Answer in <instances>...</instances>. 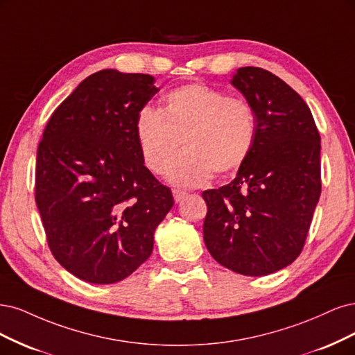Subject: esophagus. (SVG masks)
<instances>
[{
	"mask_svg": "<svg viewBox=\"0 0 355 355\" xmlns=\"http://www.w3.org/2000/svg\"><path fill=\"white\" fill-rule=\"evenodd\" d=\"M173 194H174V200H175L177 203L181 202L182 199L187 198V193H186V191H181V190H174Z\"/></svg>",
	"mask_w": 355,
	"mask_h": 355,
	"instance_id": "1",
	"label": "esophagus"
}]
</instances>
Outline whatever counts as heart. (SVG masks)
<instances>
[{
  "mask_svg": "<svg viewBox=\"0 0 355 355\" xmlns=\"http://www.w3.org/2000/svg\"><path fill=\"white\" fill-rule=\"evenodd\" d=\"M135 139L144 165L155 174L164 173L182 142L187 152L166 177L173 184L193 187L212 173L228 174L246 162L257 140V118L248 101L189 84L169 91L161 110H140Z\"/></svg>",
  "mask_w": 355,
  "mask_h": 355,
  "instance_id": "heart-1",
  "label": "heart"
}]
</instances>
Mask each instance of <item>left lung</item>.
<instances>
[{
    "label": "left lung",
    "mask_w": 355,
    "mask_h": 355,
    "mask_svg": "<svg viewBox=\"0 0 355 355\" xmlns=\"http://www.w3.org/2000/svg\"><path fill=\"white\" fill-rule=\"evenodd\" d=\"M232 85L254 107L257 140L230 184L205 190L203 240L212 258L243 276H267L300 257L322 193L320 134L310 107L261 67Z\"/></svg>",
    "instance_id": "left-lung-1"
}]
</instances>
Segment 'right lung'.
I'll list each match as a JSON object with an SVG mask.
<instances>
[{
  "instance_id": "1",
  "label": "right lung",
  "mask_w": 355,
  "mask_h": 355,
  "mask_svg": "<svg viewBox=\"0 0 355 355\" xmlns=\"http://www.w3.org/2000/svg\"><path fill=\"white\" fill-rule=\"evenodd\" d=\"M155 78L103 69L54 110L37 152L35 202L51 254L78 279L123 280L150 257L174 205L144 166L135 121Z\"/></svg>"
}]
</instances>
